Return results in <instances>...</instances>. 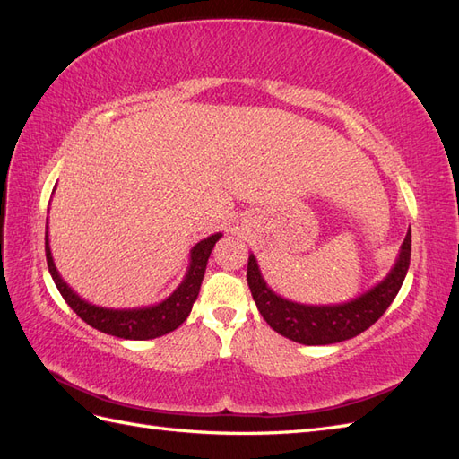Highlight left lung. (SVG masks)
Segmentation results:
<instances>
[{
  "instance_id": "obj_1",
  "label": "left lung",
  "mask_w": 459,
  "mask_h": 459,
  "mask_svg": "<svg viewBox=\"0 0 459 459\" xmlns=\"http://www.w3.org/2000/svg\"><path fill=\"white\" fill-rule=\"evenodd\" d=\"M410 256L411 230H408L394 266L383 281L349 302L327 304V307L300 304L275 295L264 281L253 253L248 255L247 281L258 312L273 331L300 344H333L359 335L385 314L404 283Z\"/></svg>"
}]
</instances>
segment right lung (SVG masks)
<instances>
[{"instance_id":"right-lung-1","label":"right lung","mask_w":459,"mask_h":459,"mask_svg":"<svg viewBox=\"0 0 459 459\" xmlns=\"http://www.w3.org/2000/svg\"><path fill=\"white\" fill-rule=\"evenodd\" d=\"M220 238L221 233H214L211 238H206L193 247L184 281L178 285V289L169 299L143 308H103L76 295L73 287H68V283L63 280L57 268H55L53 255L49 248L48 221H46V258H48L49 273L53 277L55 285H57L59 293L63 295L65 302L82 319H84L88 325L113 337L130 339V341H147V339H157L160 335H166V333L178 329L186 322L193 308V302H195L199 297V289L204 277L208 256H211L212 248Z\"/></svg>"}]
</instances>
